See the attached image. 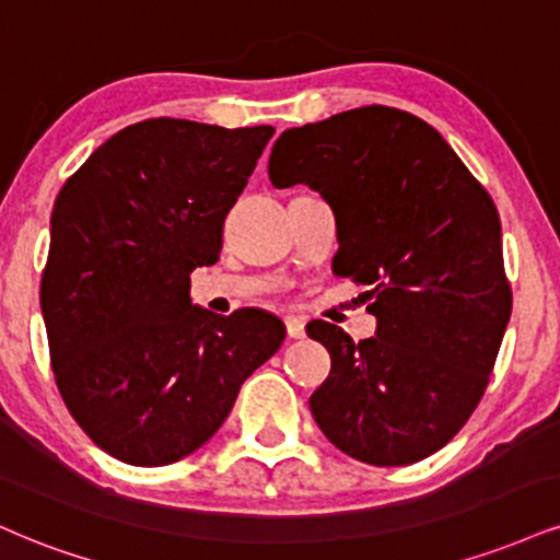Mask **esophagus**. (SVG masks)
Instances as JSON below:
<instances>
[{"label":"esophagus","instance_id":"34e87169","mask_svg":"<svg viewBox=\"0 0 560 560\" xmlns=\"http://www.w3.org/2000/svg\"><path fill=\"white\" fill-rule=\"evenodd\" d=\"M284 326H287L289 339H305V323H302V318H298V315H287Z\"/></svg>","mask_w":560,"mask_h":560}]
</instances>
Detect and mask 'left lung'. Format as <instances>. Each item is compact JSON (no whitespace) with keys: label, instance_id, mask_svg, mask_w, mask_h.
<instances>
[{"label":"left lung","instance_id":"8db88e82","mask_svg":"<svg viewBox=\"0 0 560 560\" xmlns=\"http://www.w3.org/2000/svg\"><path fill=\"white\" fill-rule=\"evenodd\" d=\"M273 187L334 208L336 276L370 287L373 339L313 320L331 373L310 396L323 435L357 462L404 467L464 428L511 318L501 219L454 148L415 114L362 106L281 132Z\"/></svg>","mask_w":560,"mask_h":560}]
</instances>
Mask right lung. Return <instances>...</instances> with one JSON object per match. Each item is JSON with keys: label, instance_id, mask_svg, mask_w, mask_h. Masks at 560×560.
I'll return each mask as SVG.
<instances>
[{"label": "right lung", "instance_id": "obj_1", "mask_svg": "<svg viewBox=\"0 0 560 560\" xmlns=\"http://www.w3.org/2000/svg\"><path fill=\"white\" fill-rule=\"evenodd\" d=\"M271 135L145 119L96 148L54 200L42 276L51 370L114 459H185L284 341L271 313L215 315L190 300V273L219 260L229 208Z\"/></svg>", "mask_w": 560, "mask_h": 560}]
</instances>
